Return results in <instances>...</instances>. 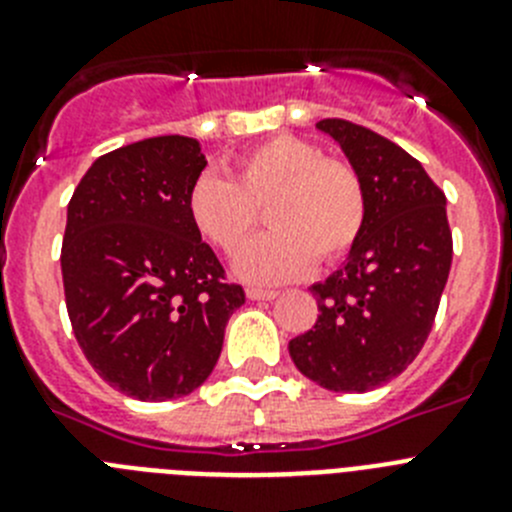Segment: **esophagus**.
Here are the masks:
<instances>
[{"mask_svg":"<svg viewBox=\"0 0 512 512\" xmlns=\"http://www.w3.org/2000/svg\"><path fill=\"white\" fill-rule=\"evenodd\" d=\"M248 300H274L279 295L277 289H261V287H248L246 289Z\"/></svg>","mask_w":512,"mask_h":512,"instance_id":"obj_1","label":"esophagus"}]
</instances>
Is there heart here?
<instances>
[{
    "mask_svg": "<svg viewBox=\"0 0 512 512\" xmlns=\"http://www.w3.org/2000/svg\"><path fill=\"white\" fill-rule=\"evenodd\" d=\"M264 210L269 233L235 256V274L271 284L307 274L315 256L343 259L366 223V192L346 158L295 135H274L235 156L230 179L202 174L187 194L194 230L217 251L235 253Z\"/></svg>",
    "mask_w": 512,
    "mask_h": 512,
    "instance_id": "b5f03b06",
    "label": "heart"
}]
</instances>
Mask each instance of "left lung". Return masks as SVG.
<instances>
[{"label": "left lung", "mask_w": 512, "mask_h": 512, "mask_svg": "<svg viewBox=\"0 0 512 512\" xmlns=\"http://www.w3.org/2000/svg\"><path fill=\"white\" fill-rule=\"evenodd\" d=\"M359 171L366 223L348 261L312 284L318 320L289 341L295 366L330 392L377 390L413 364L449 279L446 194L420 161L374 130L318 122Z\"/></svg>", "instance_id": "left-lung-1"}]
</instances>
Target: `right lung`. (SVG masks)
<instances>
[{
	"label": "right lung",
	"mask_w": 512,
	"mask_h": 512,
	"mask_svg": "<svg viewBox=\"0 0 512 512\" xmlns=\"http://www.w3.org/2000/svg\"><path fill=\"white\" fill-rule=\"evenodd\" d=\"M205 166L194 138L138 140L99 156L69 202L61 271L71 328L94 372L135 400L197 390L246 302L189 220V187Z\"/></svg>",
	"instance_id": "right-lung-1"
}]
</instances>
